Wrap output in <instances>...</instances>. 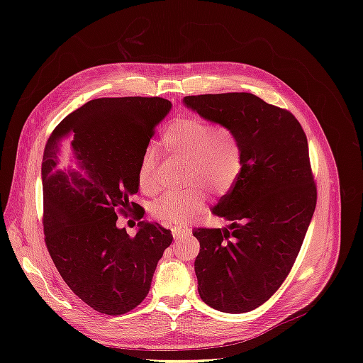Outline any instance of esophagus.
<instances>
[{
  "label": "esophagus",
  "mask_w": 363,
  "mask_h": 363,
  "mask_svg": "<svg viewBox=\"0 0 363 363\" xmlns=\"http://www.w3.org/2000/svg\"><path fill=\"white\" fill-rule=\"evenodd\" d=\"M191 230L189 228H184V227H174L172 228V236L175 240H179L182 238H184L186 235H189Z\"/></svg>",
  "instance_id": "obj_1"
}]
</instances>
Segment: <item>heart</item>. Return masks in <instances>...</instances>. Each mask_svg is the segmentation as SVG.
<instances>
[{"label": "heart", "mask_w": 363, "mask_h": 363, "mask_svg": "<svg viewBox=\"0 0 363 363\" xmlns=\"http://www.w3.org/2000/svg\"><path fill=\"white\" fill-rule=\"evenodd\" d=\"M160 144L169 155L186 159V183L191 184L182 194L164 195L152 203L151 213L164 224H186L191 216L204 211L208 189L225 195L242 174L244 144L230 125L195 116L177 118L163 131ZM157 160V148L150 145L139 163V186L148 195L159 191Z\"/></svg>", "instance_id": "obj_1"}]
</instances>
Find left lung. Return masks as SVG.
<instances>
[{
	"mask_svg": "<svg viewBox=\"0 0 363 363\" xmlns=\"http://www.w3.org/2000/svg\"><path fill=\"white\" fill-rule=\"evenodd\" d=\"M201 118L235 128L244 169L212 208L228 228H195V274L201 300L225 313L268 301L298 256L316 206L309 147L301 124L284 108L248 92L184 96Z\"/></svg>",
	"mask_w": 363,
	"mask_h": 363,
	"instance_id": "8db88e82",
	"label": "left lung"
}]
</instances>
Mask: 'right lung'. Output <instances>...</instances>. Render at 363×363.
<instances>
[{
  "label": "right lung",
  "mask_w": 363,
  "mask_h": 363,
  "mask_svg": "<svg viewBox=\"0 0 363 363\" xmlns=\"http://www.w3.org/2000/svg\"><path fill=\"white\" fill-rule=\"evenodd\" d=\"M172 104L160 96L96 98L68 115L47 140L42 160L43 233L62 279L82 301L123 315L144 301L171 230L140 221L136 236L118 213L144 208L139 189L144 151Z\"/></svg>",
  "instance_id": "right-lung-1"
}]
</instances>
